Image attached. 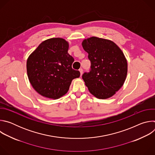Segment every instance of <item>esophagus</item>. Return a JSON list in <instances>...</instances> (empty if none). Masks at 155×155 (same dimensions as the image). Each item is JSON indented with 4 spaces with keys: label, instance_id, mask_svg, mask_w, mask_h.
I'll return each instance as SVG.
<instances>
[{
    "label": "esophagus",
    "instance_id": "1",
    "mask_svg": "<svg viewBox=\"0 0 155 155\" xmlns=\"http://www.w3.org/2000/svg\"><path fill=\"white\" fill-rule=\"evenodd\" d=\"M79 71H80V76H81V75H82V74H83V69H79Z\"/></svg>",
    "mask_w": 155,
    "mask_h": 155
}]
</instances>
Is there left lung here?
<instances>
[{"label":"left lung","mask_w":155,"mask_h":155,"mask_svg":"<svg viewBox=\"0 0 155 155\" xmlns=\"http://www.w3.org/2000/svg\"><path fill=\"white\" fill-rule=\"evenodd\" d=\"M91 61V71L82 78L90 93L98 99L112 97L123 85L127 73V59L115 43L91 37L81 43Z\"/></svg>","instance_id":"8db88e82"}]
</instances>
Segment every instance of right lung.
<instances>
[{
	"label": "right lung",
	"instance_id": "add662e5",
	"mask_svg": "<svg viewBox=\"0 0 155 155\" xmlns=\"http://www.w3.org/2000/svg\"><path fill=\"white\" fill-rule=\"evenodd\" d=\"M69 43L62 38L42 41L29 56L28 77L34 89L41 96L57 99L67 93L72 81L80 73L72 68L74 58L68 53Z\"/></svg>",
	"mask_w": 155,
	"mask_h": 155
}]
</instances>
